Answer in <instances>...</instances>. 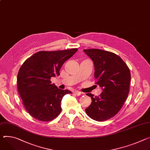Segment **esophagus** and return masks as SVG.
Instances as JSON below:
<instances>
[{
    "instance_id": "esophagus-1",
    "label": "esophagus",
    "mask_w": 150,
    "mask_h": 150,
    "mask_svg": "<svg viewBox=\"0 0 150 150\" xmlns=\"http://www.w3.org/2000/svg\"><path fill=\"white\" fill-rule=\"evenodd\" d=\"M74 93H75L76 95H77V96H79V95H81V94H83L82 92H81V91H74Z\"/></svg>"
}]
</instances>
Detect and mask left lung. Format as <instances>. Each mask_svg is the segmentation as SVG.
I'll use <instances>...</instances> for the list:
<instances>
[{
	"instance_id": "obj_1",
	"label": "left lung",
	"mask_w": 150,
	"mask_h": 150,
	"mask_svg": "<svg viewBox=\"0 0 150 150\" xmlns=\"http://www.w3.org/2000/svg\"><path fill=\"white\" fill-rule=\"evenodd\" d=\"M94 66V78L102 89L99 96L87 93L91 103L85 111L92 119L103 121L111 118L121 110L129 92L130 72L117 54L99 49L84 50Z\"/></svg>"
}]
</instances>
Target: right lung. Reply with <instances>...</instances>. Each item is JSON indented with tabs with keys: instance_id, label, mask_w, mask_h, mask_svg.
Returning a JSON list of instances; mask_svg holds the SVG:
<instances>
[{
	"instance_id": "right-lung-1",
	"label": "right lung",
	"mask_w": 150,
	"mask_h": 150,
	"mask_svg": "<svg viewBox=\"0 0 150 150\" xmlns=\"http://www.w3.org/2000/svg\"><path fill=\"white\" fill-rule=\"evenodd\" d=\"M77 50L39 51L21 66L17 75L18 91L25 110L33 118L49 121L60 113L63 97L72 93L58 88L50 79L60 75L63 63Z\"/></svg>"
}]
</instances>
